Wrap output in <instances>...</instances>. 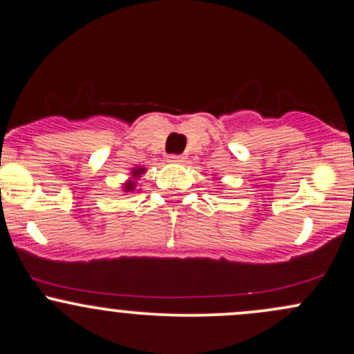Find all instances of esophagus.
Returning a JSON list of instances; mask_svg holds the SVG:
<instances>
[{"label": "esophagus", "instance_id": "1", "mask_svg": "<svg viewBox=\"0 0 354 354\" xmlns=\"http://www.w3.org/2000/svg\"><path fill=\"white\" fill-rule=\"evenodd\" d=\"M167 161H169V162H183L185 161V156L171 154V156H167Z\"/></svg>", "mask_w": 354, "mask_h": 354}]
</instances>
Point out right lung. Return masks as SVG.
<instances>
[{"label":"right lung","mask_w":354,"mask_h":354,"mask_svg":"<svg viewBox=\"0 0 354 354\" xmlns=\"http://www.w3.org/2000/svg\"><path fill=\"white\" fill-rule=\"evenodd\" d=\"M144 171H146V169H144V167H139V169H133V171H132V176H133V178H139L140 174L144 173ZM133 188H136V183H133V181L130 180L129 183H125L124 192H133Z\"/></svg>","instance_id":"obj_1"}]
</instances>
